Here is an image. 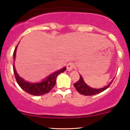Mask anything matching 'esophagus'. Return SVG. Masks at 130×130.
<instances>
[{"instance_id": "obj_1", "label": "esophagus", "mask_w": 130, "mask_h": 130, "mask_svg": "<svg viewBox=\"0 0 130 130\" xmlns=\"http://www.w3.org/2000/svg\"><path fill=\"white\" fill-rule=\"evenodd\" d=\"M75 67V64L74 63H73V62H71V63H69L68 65H67V70L68 71H71L73 70V68Z\"/></svg>"}]
</instances>
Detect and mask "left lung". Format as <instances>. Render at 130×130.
<instances>
[{
	"instance_id": "obj_1",
	"label": "left lung",
	"mask_w": 130,
	"mask_h": 130,
	"mask_svg": "<svg viewBox=\"0 0 130 130\" xmlns=\"http://www.w3.org/2000/svg\"><path fill=\"white\" fill-rule=\"evenodd\" d=\"M113 80L107 85V86H105L104 88H100V89L92 88H91V87L88 86V85L85 83L84 80H83V77H82V75L80 74L79 80H78L77 82H76V83H74V86L75 87V89H76L77 91L80 93V94L86 95V96H89V95H96L97 94V93H101L102 92L105 91V90L107 89L110 86L111 83H112Z\"/></svg>"
}]
</instances>
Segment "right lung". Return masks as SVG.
Returning <instances> with one entry per match:
<instances>
[{
  "label": "right lung",
  "instance_id": "add662e5",
  "mask_svg": "<svg viewBox=\"0 0 130 130\" xmlns=\"http://www.w3.org/2000/svg\"><path fill=\"white\" fill-rule=\"evenodd\" d=\"M17 46L18 45L16 46V48H15L14 53H13L14 62L15 61V59ZM66 67H64V68L60 69V70H58L55 73H52V74L46 77L44 80L39 82V83H30V82L25 81L23 78L20 77V75L18 74L17 71H16L14 65H13V70H14L15 77V79L17 80V83L19 84L20 87L24 91H26V92L29 93L30 95H35V96L43 95L45 93H48L55 86L57 75L65 71L66 70Z\"/></svg>",
  "mask_w": 130,
  "mask_h": 130
}]
</instances>
